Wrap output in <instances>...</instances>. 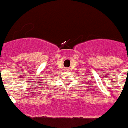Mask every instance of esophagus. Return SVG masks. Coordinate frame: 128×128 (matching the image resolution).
Instances as JSON below:
<instances>
[{"mask_svg": "<svg viewBox=\"0 0 128 128\" xmlns=\"http://www.w3.org/2000/svg\"><path fill=\"white\" fill-rule=\"evenodd\" d=\"M65 70H66V71H69V70H68V68H66V69H65Z\"/></svg>", "mask_w": 128, "mask_h": 128, "instance_id": "34e87169", "label": "esophagus"}]
</instances>
